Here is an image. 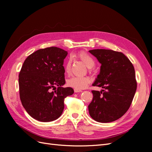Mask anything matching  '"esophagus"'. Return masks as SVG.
Returning a JSON list of instances; mask_svg holds the SVG:
<instances>
[{
    "mask_svg": "<svg viewBox=\"0 0 152 152\" xmlns=\"http://www.w3.org/2000/svg\"><path fill=\"white\" fill-rule=\"evenodd\" d=\"M74 92H75V93H80V92H82V91H81V90H79V89H74Z\"/></svg>",
    "mask_w": 152,
    "mask_h": 152,
    "instance_id": "esophagus-1",
    "label": "esophagus"
}]
</instances>
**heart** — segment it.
<instances>
[{
    "instance_id": "1",
    "label": "heart",
    "mask_w": 152,
    "mask_h": 152,
    "mask_svg": "<svg viewBox=\"0 0 152 152\" xmlns=\"http://www.w3.org/2000/svg\"><path fill=\"white\" fill-rule=\"evenodd\" d=\"M77 57L83 62L86 66L89 68H93L95 65L94 59L89 54L85 51H80L77 54ZM72 61L68 59L65 66V72L66 74H70L71 71ZM90 83V79L88 77L73 76L69 79L67 81V84L73 88L76 89H84Z\"/></svg>"
}]
</instances>
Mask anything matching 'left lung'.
Returning a JSON list of instances; mask_svg holds the SVG:
<instances>
[{
    "label": "left lung",
    "instance_id": "obj_1",
    "mask_svg": "<svg viewBox=\"0 0 152 152\" xmlns=\"http://www.w3.org/2000/svg\"><path fill=\"white\" fill-rule=\"evenodd\" d=\"M89 52L102 64L93 86L104 89L92 91L93 99L88 106L94 121L107 123L120 118L129 108L137 88L134 66L122 53L110 49Z\"/></svg>",
    "mask_w": 152,
    "mask_h": 152
}]
</instances>
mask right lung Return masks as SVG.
<instances>
[{
	"instance_id": "right-lung-1",
	"label": "right lung",
	"mask_w": 152,
	"mask_h": 152,
	"mask_svg": "<svg viewBox=\"0 0 152 152\" xmlns=\"http://www.w3.org/2000/svg\"><path fill=\"white\" fill-rule=\"evenodd\" d=\"M67 54L57 47L40 49L23 63L18 79L20 97L27 113L36 120L45 122L59 118L64 99L74 93L72 87H61L65 84L63 63Z\"/></svg>"
}]
</instances>
